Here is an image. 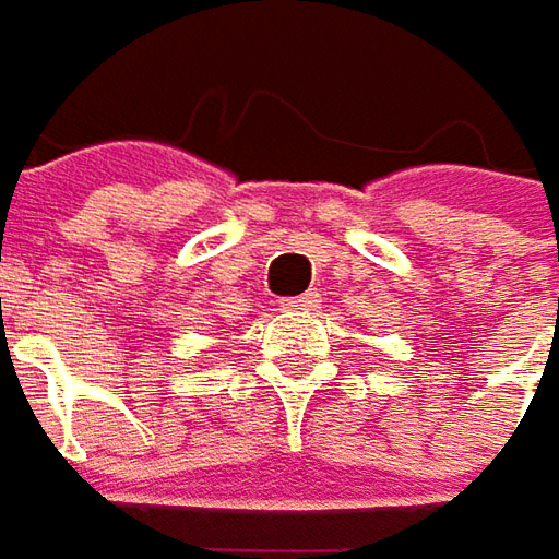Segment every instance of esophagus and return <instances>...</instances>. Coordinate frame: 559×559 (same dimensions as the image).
<instances>
[{
	"label": "esophagus",
	"instance_id": "1",
	"mask_svg": "<svg viewBox=\"0 0 559 559\" xmlns=\"http://www.w3.org/2000/svg\"><path fill=\"white\" fill-rule=\"evenodd\" d=\"M319 306H322V294H316V290H306L300 297L284 300V309H319Z\"/></svg>",
	"mask_w": 559,
	"mask_h": 559
}]
</instances>
